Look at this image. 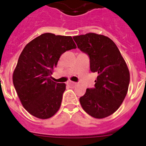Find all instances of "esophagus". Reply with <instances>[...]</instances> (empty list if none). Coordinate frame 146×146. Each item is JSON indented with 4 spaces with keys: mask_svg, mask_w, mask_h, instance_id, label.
Here are the masks:
<instances>
[{
    "mask_svg": "<svg viewBox=\"0 0 146 146\" xmlns=\"http://www.w3.org/2000/svg\"><path fill=\"white\" fill-rule=\"evenodd\" d=\"M68 85H69V86H71V87H74V86L77 85V83L74 82H72V81H69V82H68Z\"/></svg>",
    "mask_w": 146,
    "mask_h": 146,
    "instance_id": "1",
    "label": "esophagus"
}]
</instances>
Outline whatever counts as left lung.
<instances>
[{"instance_id": "left-lung-1", "label": "left lung", "mask_w": 146, "mask_h": 146, "mask_svg": "<svg viewBox=\"0 0 146 146\" xmlns=\"http://www.w3.org/2000/svg\"><path fill=\"white\" fill-rule=\"evenodd\" d=\"M77 47L90 59V69L98 74L94 88L80 98L85 111L96 118L108 117L124 100L130 77L116 44L108 37L94 33L73 37Z\"/></svg>"}]
</instances>
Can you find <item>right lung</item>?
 Listing matches in <instances>:
<instances>
[{"label": "right lung", "instance_id": "right-lung-1", "mask_svg": "<svg viewBox=\"0 0 146 146\" xmlns=\"http://www.w3.org/2000/svg\"><path fill=\"white\" fill-rule=\"evenodd\" d=\"M77 48L71 36L46 33L23 49L13 74V83L23 106L33 116L47 119L61 104L65 83L51 80L60 55Z\"/></svg>", "mask_w": 146, "mask_h": 146}]
</instances>
